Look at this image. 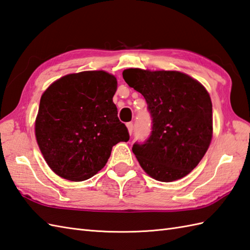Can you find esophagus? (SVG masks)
<instances>
[{"label": "esophagus", "instance_id": "34e87169", "mask_svg": "<svg viewBox=\"0 0 250 250\" xmlns=\"http://www.w3.org/2000/svg\"><path fill=\"white\" fill-rule=\"evenodd\" d=\"M126 126H127V128H128L129 134L131 135V134H132V130H134V124H132L131 122H130V123H127Z\"/></svg>", "mask_w": 250, "mask_h": 250}]
</instances>
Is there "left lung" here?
I'll return each instance as SVG.
<instances>
[{"label":"left lung","mask_w":250,"mask_h":250,"mask_svg":"<svg viewBox=\"0 0 250 250\" xmlns=\"http://www.w3.org/2000/svg\"><path fill=\"white\" fill-rule=\"evenodd\" d=\"M123 78L146 98L152 131L132 152L153 179L172 182L197 167L213 135L212 102L208 91L186 74L129 68Z\"/></svg>","instance_id":"left-lung-1"}]
</instances>
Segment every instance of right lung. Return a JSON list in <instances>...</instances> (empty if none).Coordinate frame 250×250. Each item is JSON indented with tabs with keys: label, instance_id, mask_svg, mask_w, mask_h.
Instances as JSON below:
<instances>
[{
	"label": "right lung",
	"instance_id": "1",
	"mask_svg": "<svg viewBox=\"0 0 250 250\" xmlns=\"http://www.w3.org/2000/svg\"><path fill=\"white\" fill-rule=\"evenodd\" d=\"M116 87L114 76L92 70L64 76L42 94L35 136L55 174L90 179L107 164L113 146L129 140L112 101Z\"/></svg>",
	"mask_w": 250,
	"mask_h": 250
}]
</instances>
